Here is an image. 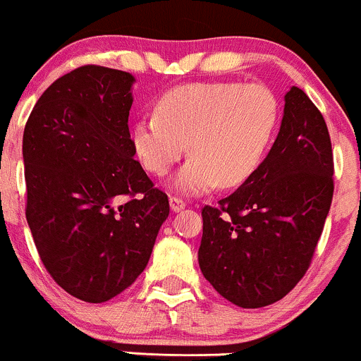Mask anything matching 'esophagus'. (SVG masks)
I'll return each instance as SVG.
<instances>
[{
	"mask_svg": "<svg viewBox=\"0 0 361 361\" xmlns=\"http://www.w3.org/2000/svg\"><path fill=\"white\" fill-rule=\"evenodd\" d=\"M184 207H185V202L182 198H179V196H172V198H170V208H172V212H179Z\"/></svg>",
	"mask_w": 361,
	"mask_h": 361,
	"instance_id": "esophagus-1",
	"label": "esophagus"
}]
</instances>
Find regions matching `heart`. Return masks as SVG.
I'll list each match as a JSON object with an SVG mask.
<instances>
[{
    "label": "heart",
    "mask_w": 361,
    "mask_h": 361,
    "mask_svg": "<svg viewBox=\"0 0 361 361\" xmlns=\"http://www.w3.org/2000/svg\"><path fill=\"white\" fill-rule=\"evenodd\" d=\"M280 123L276 95L264 85L189 83L161 95L156 116L135 121L133 153L153 176H166L189 147L173 188L185 195L236 188L261 166Z\"/></svg>",
    "instance_id": "1"
}]
</instances>
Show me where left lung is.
<instances>
[{
  "mask_svg": "<svg viewBox=\"0 0 361 361\" xmlns=\"http://www.w3.org/2000/svg\"><path fill=\"white\" fill-rule=\"evenodd\" d=\"M332 176L325 120L292 87L261 166L233 195L203 207L198 262L212 287L247 310L283 299L314 255L332 203Z\"/></svg>",
  "mask_w": 361,
  "mask_h": 361,
  "instance_id": "1",
  "label": "left lung"
}]
</instances>
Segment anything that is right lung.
<instances>
[{"label":"right lung","instance_id":"1","mask_svg":"<svg viewBox=\"0 0 361 361\" xmlns=\"http://www.w3.org/2000/svg\"><path fill=\"white\" fill-rule=\"evenodd\" d=\"M133 81L102 66L71 71L24 128L25 219L55 283L85 302H106L137 280L170 212L133 159Z\"/></svg>","mask_w":361,"mask_h":361}]
</instances>
